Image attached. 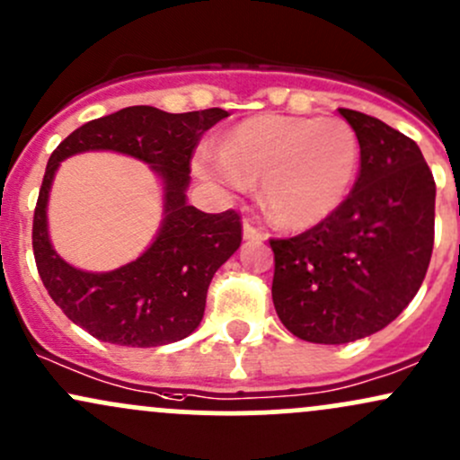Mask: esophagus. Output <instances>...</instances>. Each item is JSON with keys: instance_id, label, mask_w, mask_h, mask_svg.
I'll use <instances>...</instances> for the list:
<instances>
[{"instance_id": "34e87169", "label": "esophagus", "mask_w": 460, "mask_h": 460, "mask_svg": "<svg viewBox=\"0 0 460 460\" xmlns=\"http://www.w3.org/2000/svg\"><path fill=\"white\" fill-rule=\"evenodd\" d=\"M242 235H244V240H264L266 234L261 229H257V226H253V222L251 220H244L242 222Z\"/></svg>"}]
</instances>
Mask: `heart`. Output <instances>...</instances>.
I'll return each instance as SVG.
<instances>
[{
	"label": "heart",
	"mask_w": 460,
	"mask_h": 460,
	"mask_svg": "<svg viewBox=\"0 0 460 460\" xmlns=\"http://www.w3.org/2000/svg\"><path fill=\"white\" fill-rule=\"evenodd\" d=\"M360 165L356 130L341 118H264L229 133L220 150L200 148L205 179L244 190L261 181V200L279 225L307 226L345 203Z\"/></svg>",
	"instance_id": "heart-1"
}]
</instances>
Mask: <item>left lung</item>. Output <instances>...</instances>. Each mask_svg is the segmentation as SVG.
<instances>
[{"mask_svg": "<svg viewBox=\"0 0 460 460\" xmlns=\"http://www.w3.org/2000/svg\"><path fill=\"white\" fill-rule=\"evenodd\" d=\"M356 130L360 172L332 216L270 240L272 304L286 330L342 345L385 330L412 301L435 244V179L411 137L382 119L338 109Z\"/></svg>", "mask_w": 460, "mask_h": 460, "instance_id": "obj_1", "label": "left lung"}]
</instances>
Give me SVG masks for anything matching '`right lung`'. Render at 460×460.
Segmentation results:
<instances>
[{"label":"right lung","instance_id":"add662e5","mask_svg":"<svg viewBox=\"0 0 460 460\" xmlns=\"http://www.w3.org/2000/svg\"><path fill=\"white\" fill-rule=\"evenodd\" d=\"M225 109L165 113L126 107L91 119L60 141L45 168L32 225V249L45 290L69 321L98 341L122 347H159L183 341L200 325L207 288L240 249L234 209L205 214L188 203L190 159L205 130ZM89 149H111L144 160L164 188V220L137 261L107 273L80 271L56 252L47 231V200L60 160Z\"/></svg>","mask_w":460,"mask_h":460}]
</instances>
